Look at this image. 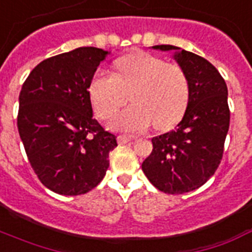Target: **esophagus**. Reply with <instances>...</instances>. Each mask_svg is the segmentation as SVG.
Returning <instances> with one entry per match:
<instances>
[{"mask_svg": "<svg viewBox=\"0 0 252 252\" xmlns=\"http://www.w3.org/2000/svg\"><path fill=\"white\" fill-rule=\"evenodd\" d=\"M130 137H126V136H119L118 137V142H119L120 145H124V144H128V142H130Z\"/></svg>", "mask_w": 252, "mask_h": 252, "instance_id": "obj_1", "label": "esophagus"}]
</instances>
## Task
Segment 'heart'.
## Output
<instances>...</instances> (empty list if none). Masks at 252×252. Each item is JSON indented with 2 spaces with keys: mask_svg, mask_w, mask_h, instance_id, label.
<instances>
[{
  "mask_svg": "<svg viewBox=\"0 0 252 252\" xmlns=\"http://www.w3.org/2000/svg\"><path fill=\"white\" fill-rule=\"evenodd\" d=\"M115 73L98 71L89 85L94 110L110 119L128 101L133 105L111 122L112 128L136 133L154 123L168 129L181 119L189 102V79L183 67L149 53H134L119 59Z\"/></svg>",
  "mask_w": 252,
  "mask_h": 252,
  "instance_id": "obj_1",
  "label": "heart"
}]
</instances>
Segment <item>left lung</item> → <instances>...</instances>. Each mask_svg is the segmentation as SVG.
I'll use <instances>...</instances> for the list:
<instances>
[{"instance_id":"1","label":"left lung","mask_w":252,"mask_h":252,"mask_svg":"<svg viewBox=\"0 0 252 252\" xmlns=\"http://www.w3.org/2000/svg\"><path fill=\"white\" fill-rule=\"evenodd\" d=\"M154 49L177 50L175 59L189 79V102L175 129L154 137L142 171L163 193L184 194L207 183L222 159L230 111L228 88L219 71L194 53L173 45Z\"/></svg>"}]
</instances>
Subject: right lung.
Wrapping results in <instances>:
<instances>
[{"label": "right lung", "mask_w": 252, "mask_h": 252, "mask_svg": "<svg viewBox=\"0 0 252 252\" xmlns=\"http://www.w3.org/2000/svg\"><path fill=\"white\" fill-rule=\"evenodd\" d=\"M107 52L85 46L38 63L19 94L18 130L48 189L80 195L105 177L118 144L93 118L89 85Z\"/></svg>", "instance_id": "right-lung-1"}]
</instances>
